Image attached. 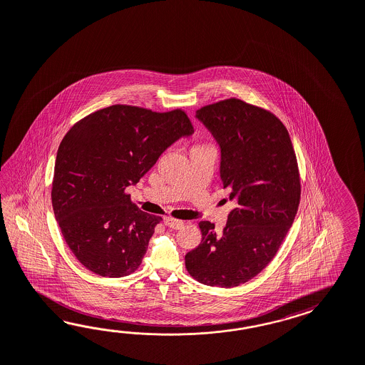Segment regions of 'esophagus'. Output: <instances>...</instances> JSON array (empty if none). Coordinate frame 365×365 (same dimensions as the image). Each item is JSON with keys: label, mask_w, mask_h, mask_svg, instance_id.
Returning <instances> with one entry per match:
<instances>
[{"label": "esophagus", "mask_w": 365, "mask_h": 365, "mask_svg": "<svg viewBox=\"0 0 365 365\" xmlns=\"http://www.w3.org/2000/svg\"><path fill=\"white\" fill-rule=\"evenodd\" d=\"M165 224L170 227L171 230H179V228H182L185 225V222H182V220H177V219H173V217H166L165 219Z\"/></svg>", "instance_id": "esophagus-1"}]
</instances>
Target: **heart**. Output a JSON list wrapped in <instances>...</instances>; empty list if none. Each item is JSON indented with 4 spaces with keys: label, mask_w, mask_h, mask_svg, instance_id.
Wrapping results in <instances>:
<instances>
[{
    "label": "heart",
    "mask_w": 365,
    "mask_h": 365,
    "mask_svg": "<svg viewBox=\"0 0 365 365\" xmlns=\"http://www.w3.org/2000/svg\"><path fill=\"white\" fill-rule=\"evenodd\" d=\"M194 148H210V146H208V145H196ZM210 149H211V148H210Z\"/></svg>",
    "instance_id": "1"
}]
</instances>
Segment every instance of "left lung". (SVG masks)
<instances>
[{"instance_id": "8db88e82", "label": "left lung", "mask_w": 365, "mask_h": 365, "mask_svg": "<svg viewBox=\"0 0 365 365\" xmlns=\"http://www.w3.org/2000/svg\"><path fill=\"white\" fill-rule=\"evenodd\" d=\"M196 118L220 146V178L236 207L222 233L199 222L202 242L185 262L197 282L233 287L276 256L298 211L299 170L286 126L267 109L232 98L197 109Z\"/></svg>"}]
</instances>
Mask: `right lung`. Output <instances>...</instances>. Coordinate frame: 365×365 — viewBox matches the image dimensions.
<instances>
[{"label":"right lung","instance_id":"right-lung-1","mask_svg":"<svg viewBox=\"0 0 365 365\" xmlns=\"http://www.w3.org/2000/svg\"><path fill=\"white\" fill-rule=\"evenodd\" d=\"M194 128L182 109L153 112L112 106L81 118L59 145L53 169V214L83 267L118 278L143 262L162 217L132 203L135 185L160 154Z\"/></svg>","mask_w":365,"mask_h":365}]
</instances>
